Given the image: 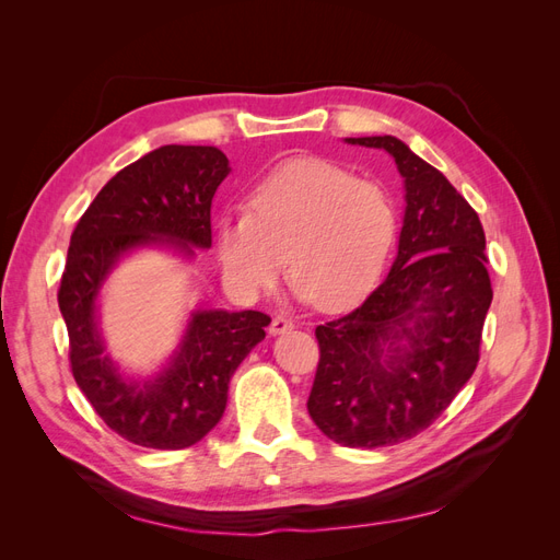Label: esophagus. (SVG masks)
I'll list each match as a JSON object with an SVG mask.
<instances>
[{
    "instance_id": "34e87169",
    "label": "esophagus",
    "mask_w": 560,
    "mask_h": 560,
    "mask_svg": "<svg viewBox=\"0 0 560 560\" xmlns=\"http://www.w3.org/2000/svg\"><path fill=\"white\" fill-rule=\"evenodd\" d=\"M294 325H296V322H294L292 317H287V315H276V317H273V322H270V334H284V331L294 329Z\"/></svg>"
}]
</instances>
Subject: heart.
<instances>
[{"label":"heart","instance_id":"obj_1","mask_svg":"<svg viewBox=\"0 0 560 560\" xmlns=\"http://www.w3.org/2000/svg\"><path fill=\"white\" fill-rule=\"evenodd\" d=\"M247 214L222 219L217 257L247 296L276 290L292 273L319 308H341L376 282L397 233V202L383 184L348 167L303 159L266 175Z\"/></svg>","mask_w":560,"mask_h":560}]
</instances>
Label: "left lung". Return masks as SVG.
I'll return each mask as SVG.
<instances>
[{
    "label": "left lung",
    "mask_w": 560,
    "mask_h": 560,
    "mask_svg": "<svg viewBox=\"0 0 560 560\" xmlns=\"http://www.w3.org/2000/svg\"><path fill=\"white\" fill-rule=\"evenodd\" d=\"M385 149L406 186L397 259L352 313L315 329L308 413L331 442L395 446L448 409L479 364L493 301L486 235L455 186L393 135L346 138Z\"/></svg>",
    "instance_id": "8db88e82"
}]
</instances>
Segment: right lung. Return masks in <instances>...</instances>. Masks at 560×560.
<instances>
[{
  "label": "right lung",
  "mask_w": 560,
  "mask_h": 560,
  "mask_svg": "<svg viewBox=\"0 0 560 560\" xmlns=\"http://www.w3.org/2000/svg\"><path fill=\"white\" fill-rule=\"evenodd\" d=\"M217 147L165 144L118 171L79 219L62 270L58 306L70 336V366L95 413L126 442L144 448L194 446L224 416L229 381L266 336L259 311H198L159 378L116 374L95 327V301L126 252L167 243L194 254L212 245L210 208L229 175Z\"/></svg>",
  "instance_id": "1"
}]
</instances>
